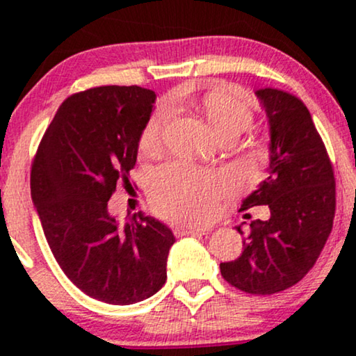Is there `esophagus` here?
Returning <instances> with one entry per match:
<instances>
[{
    "mask_svg": "<svg viewBox=\"0 0 356 356\" xmlns=\"http://www.w3.org/2000/svg\"><path fill=\"white\" fill-rule=\"evenodd\" d=\"M212 228H201V227H191V225H178L173 228L175 235H209Z\"/></svg>",
    "mask_w": 356,
    "mask_h": 356,
    "instance_id": "esophagus-1",
    "label": "esophagus"
}]
</instances>
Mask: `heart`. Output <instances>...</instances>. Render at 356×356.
<instances>
[{
    "mask_svg": "<svg viewBox=\"0 0 356 356\" xmlns=\"http://www.w3.org/2000/svg\"><path fill=\"white\" fill-rule=\"evenodd\" d=\"M175 104L183 95L172 97ZM204 115L220 139L230 138L250 128L254 118L251 105L232 92H211L201 102ZM173 110L160 105L145 121L139 136V150L144 154L159 152L163 144L165 129ZM232 179L227 173L194 167L183 162H170L155 170L149 179V194L155 209L162 216L177 222H207L217 211V204L230 193Z\"/></svg>",
    "mask_w": 356,
    "mask_h": 356,
    "instance_id": "heart-1",
    "label": "heart"
}]
</instances>
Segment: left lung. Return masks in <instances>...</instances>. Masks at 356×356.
<instances>
[{"label":"left lung","mask_w":356,"mask_h":356,"mask_svg":"<svg viewBox=\"0 0 356 356\" xmlns=\"http://www.w3.org/2000/svg\"><path fill=\"white\" fill-rule=\"evenodd\" d=\"M270 124L269 175L241 209L267 206V220L251 222L243 252L222 262L220 274L235 289L272 295L290 289L316 264L335 216L334 167L308 108L279 89L256 92Z\"/></svg>","instance_id":"1"}]
</instances>
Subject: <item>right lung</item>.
<instances>
[{"label":"right lung","instance_id":"right-lung-1","mask_svg":"<svg viewBox=\"0 0 356 356\" xmlns=\"http://www.w3.org/2000/svg\"><path fill=\"white\" fill-rule=\"evenodd\" d=\"M154 102V92L138 86L72 94L32 162V201L53 256L77 289L108 305L138 303L167 280L172 230L140 212L118 227L108 213L116 186H131Z\"/></svg>","mask_w":356,"mask_h":356}]
</instances>
